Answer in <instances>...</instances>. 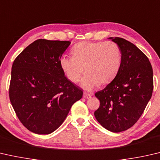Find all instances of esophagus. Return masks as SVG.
Returning a JSON list of instances; mask_svg holds the SVG:
<instances>
[{
    "label": "esophagus",
    "mask_w": 160,
    "mask_h": 160,
    "mask_svg": "<svg viewBox=\"0 0 160 160\" xmlns=\"http://www.w3.org/2000/svg\"><path fill=\"white\" fill-rule=\"evenodd\" d=\"M91 95H92V94H91V93H86V92H84V93H83V98H87V99H88V98H90L91 97Z\"/></svg>",
    "instance_id": "34e87169"
}]
</instances>
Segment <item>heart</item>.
Instances as JSON below:
<instances>
[{
  "instance_id": "heart-1",
  "label": "heart",
  "mask_w": 160,
  "mask_h": 160,
  "mask_svg": "<svg viewBox=\"0 0 160 160\" xmlns=\"http://www.w3.org/2000/svg\"><path fill=\"white\" fill-rule=\"evenodd\" d=\"M72 57L62 56L60 67L65 76L72 83L80 81L86 73L82 86L91 90L100 83H111L118 73L122 62V54L119 46L114 42L78 43L72 49Z\"/></svg>"
}]
</instances>
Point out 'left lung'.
<instances>
[{
  "label": "left lung",
  "instance_id": "left-lung-1",
  "mask_svg": "<svg viewBox=\"0 0 160 160\" xmlns=\"http://www.w3.org/2000/svg\"><path fill=\"white\" fill-rule=\"evenodd\" d=\"M119 46L122 62L118 73L103 90L95 93L100 106L96 120L113 132L126 130L138 121L150 100L153 71L145 54L134 44L121 38H110Z\"/></svg>",
  "mask_w": 160,
  "mask_h": 160
}]
</instances>
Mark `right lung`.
Wrapping results in <instances>:
<instances>
[{"label": "right lung", "instance_id": "obj_1", "mask_svg": "<svg viewBox=\"0 0 160 160\" xmlns=\"http://www.w3.org/2000/svg\"><path fill=\"white\" fill-rule=\"evenodd\" d=\"M69 41L39 39L14 60L9 98L18 119L30 131L47 135L64 121L83 91L65 77L60 67Z\"/></svg>", "mask_w": 160, "mask_h": 160}]
</instances>
